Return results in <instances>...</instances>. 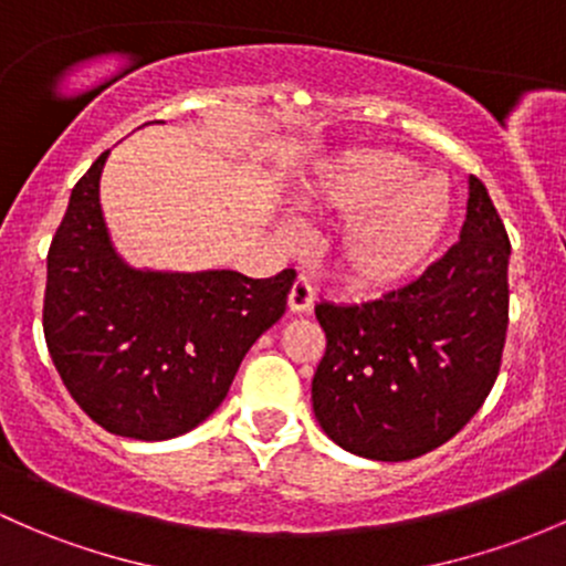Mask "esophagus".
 <instances>
[{
	"label": "esophagus",
	"mask_w": 566,
	"mask_h": 566,
	"mask_svg": "<svg viewBox=\"0 0 566 566\" xmlns=\"http://www.w3.org/2000/svg\"><path fill=\"white\" fill-rule=\"evenodd\" d=\"M312 303H314V287H312V282H308V279L301 273V276L295 279L293 290H290L287 306L293 314H303L312 308Z\"/></svg>",
	"instance_id": "1"
}]
</instances>
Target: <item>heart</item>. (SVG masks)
<instances>
[{"label": "heart", "mask_w": 566, "mask_h": 566, "mask_svg": "<svg viewBox=\"0 0 566 566\" xmlns=\"http://www.w3.org/2000/svg\"><path fill=\"white\" fill-rule=\"evenodd\" d=\"M301 211L344 217L336 271L355 290H385L426 265L453 217L450 187L407 154L355 148L319 165L295 192Z\"/></svg>", "instance_id": "heart-1"}]
</instances>
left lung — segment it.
<instances>
[{
    "label": "left lung",
    "mask_w": 566,
    "mask_h": 566,
    "mask_svg": "<svg viewBox=\"0 0 566 566\" xmlns=\"http://www.w3.org/2000/svg\"><path fill=\"white\" fill-rule=\"evenodd\" d=\"M510 238L469 176L461 241L379 301L317 303L328 347L312 379L314 418L338 448L409 461L455 437L496 382L507 336Z\"/></svg>",
    "instance_id": "obj_1"
}]
</instances>
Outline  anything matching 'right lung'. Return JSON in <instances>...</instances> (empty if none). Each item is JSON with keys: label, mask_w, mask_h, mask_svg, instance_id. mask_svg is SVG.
I'll return each instance as SVG.
<instances>
[{"label": "right lung", "mask_w": 566, "mask_h": 566, "mask_svg": "<svg viewBox=\"0 0 566 566\" xmlns=\"http://www.w3.org/2000/svg\"><path fill=\"white\" fill-rule=\"evenodd\" d=\"M99 154L73 187L48 249L43 331L75 403L116 437L163 442L200 426L228 396L243 355L287 308L295 271H154L113 247Z\"/></svg>", "instance_id": "1"}]
</instances>
